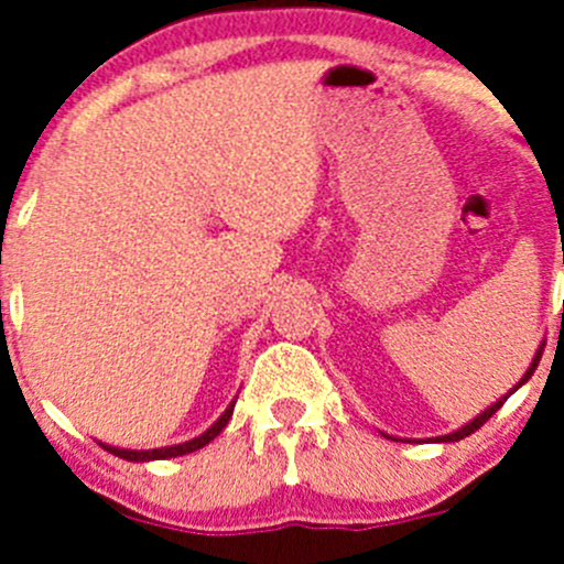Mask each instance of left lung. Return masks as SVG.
Returning <instances> with one entry per match:
<instances>
[{"label":"left lung","instance_id":"left-lung-1","mask_svg":"<svg viewBox=\"0 0 564 564\" xmlns=\"http://www.w3.org/2000/svg\"><path fill=\"white\" fill-rule=\"evenodd\" d=\"M543 346H545V344H540V349H538V351H534V357H532V362H529L527 373H524V377H521V382H519V384H516V388H513V390H519V388H521V384H524V382H529V377H532V373H534V368H538L540 357H543ZM513 390H510V392H508V395H513ZM508 395H505V398H499V401H497V403H491V406H488V409H486V412H482V414H477V417H475V420H469V423H466V425H460V429H458V431H453V434H445V436H436V440H431V442H458V440H464V436L475 434V431H477V429H480V425H482V423H486V420H488V417H491V414H494V412H497V409H499V406H502V403H505V401H508Z\"/></svg>","mask_w":564,"mask_h":564}]
</instances>
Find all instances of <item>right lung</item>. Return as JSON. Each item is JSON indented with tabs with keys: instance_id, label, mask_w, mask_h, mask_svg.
<instances>
[{
	"instance_id": "right-lung-1",
	"label": "right lung",
	"mask_w": 564,
	"mask_h": 564,
	"mask_svg": "<svg viewBox=\"0 0 564 564\" xmlns=\"http://www.w3.org/2000/svg\"><path fill=\"white\" fill-rule=\"evenodd\" d=\"M231 412H235V401L229 403V409H226L224 414H220L218 420H215L213 425H209L207 431H204L202 436H196V440L191 442H182V445H172V447H158V451H122V447H111V445H104L100 442V447L108 453H113V456L124 458V460H163V458H176V456H185V453H193V451H202L204 445H209V442L215 440V436L220 434V431L229 425L231 420Z\"/></svg>"
}]
</instances>
